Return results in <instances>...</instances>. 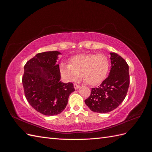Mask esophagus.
I'll use <instances>...</instances> for the list:
<instances>
[{
    "label": "esophagus",
    "instance_id": "obj_1",
    "mask_svg": "<svg viewBox=\"0 0 152 152\" xmlns=\"http://www.w3.org/2000/svg\"><path fill=\"white\" fill-rule=\"evenodd\" d=\"M74 88H75V89H78L79 88H80V86H79V85H77V84H74Z\"/></svg>",
    "mask_w": 152,
    "mask_h": 152
}]
</instances>
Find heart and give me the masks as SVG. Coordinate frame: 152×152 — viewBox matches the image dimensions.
I'll use <instances>...</instances> for the list:
<instances>
[{
	"label": "heart",
	"instance_id": "1",
	"mask_svg": "<svg viewBox=\"0 0 152 152\" xmlns=\"http://www.w3.org/2000/svg\"><path fill=\"white\" fill-rule=\"evenodd\" d=\"M109 67L108 59L104 54H82L73 56L68 65H61L59 72L66 81L74 82L82 76L86 83L94 86L103 81Z\"/></svg>",
	"mask_w": 152,
	"mask_h": 152
}]
</instances>
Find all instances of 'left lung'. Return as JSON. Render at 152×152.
I'll list each match as a JSON object with an SVG mask.
<instances>
[{"instance_id":"8db88e82","label":"left lung","mask_w":152,"mask_h":152,"mask_svg":"<svg viewBox=\"0 0 152 152\" xmlns=\"http://www.w3.org/2000/svg\"><path fill=\"white\" fill-rule=\"evenodd\" d=\"M111 70L108 77L96 88H92L85 103L91 111L108 113L117 108L125 99L129 86V66L118 54L110 53Z\"/></svg>"}]
</instances>
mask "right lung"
Returning a JSON list of instances; mask_svg holds the SVG:
<instances>
[{
  "label": "right lung",
  "mask_w": 152,
  "mask_h": 152,
  "mask_svg": "<svg viewBox=\"0 0 152 152\" xmlns=\"http://www.w3.org/2000/svg\"><path fill=\"white\" fill-rule=\"evenodd\" d=\"M59 51L37 54L25 64L22 79L25 97L30 104L45 115H56L67 105L68 97L75 91L71 82L60 81Z\"/></svg>",
  "instance_id": "obj_1"
}]
</instances>
